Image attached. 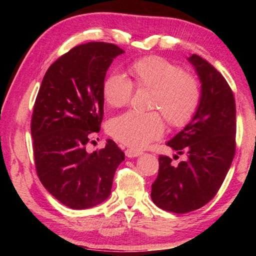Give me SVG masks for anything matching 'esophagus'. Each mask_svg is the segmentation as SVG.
<instances>
[{
  "instance_id": "1",
  "label": "esophagus",
  "mask_w": 256,
  "mask_h": 256,
  "mask_svg": "<svg viewBox=\"0 0 256 256\" xmlns=\"http://www.w3.org/2000/svg\"><path fill=\"white\" fill-rule=\"evenodd\" d=\"M142 152L141 151H136L133 149H128L125 150V156H126L128 158H134V157H138V156H141Z\"/></svg>"
}]
</instances>
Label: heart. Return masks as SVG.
Segmentation results:
<instances>
[{
	"mask_svg": "<svg viewBox=\"0 0 256 256\" xmlns=\"http://www.w3.org/2000/svg\"><path fill=\"white\" fill-rule=\"evenodd\" d=\"M130 80L112 74L102 84V98L107 106L120 108L132 97V86L151 89L150 108L160 110L174 128H183L196 115L201 100L196 76L160 56H146L130 64ZM164 124L158 112H128L110 120L108 132L128 148L144 149L162 138Z\"/></svg>",
	"mask_w": 256,
	"mask_h": 256,
	"instance_id": "heart-1",
	"label": "heart"
}]
</instances>
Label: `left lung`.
<instances>
[{
  "mask_svg": "<svg viewBox=\"0 0 256 256\" xmlns=\"http://www.w3.org/2000/svg\"><path fill=\"white\" fill-rule=\"evenodd\" d=\"M188 60L201 82L200 105L192 120L167 142L188 158L172 166L170 157L159 156L158 176L151 186L154 204L175 214L200 209L214 198L236 150V105L230 86L198 55Z\"/></svg>",
  "mask_w": 256,
  "mask_h": 256,
  "instance_id": "1",
  "label": "left lung"
}]
</instances>
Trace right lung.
Returning <instances> with one entry per match:
<instances>
[{"mask_svg": "<svg viewBox=\"0 0 256 256\" xmlns=\"http://www.w3.org/2000/svg\"><path fill=\"white\" fill-rule=\"evenodd\" d=\"M124 50L110 42L73 47L48 68L32 118L37 175L55 198L71 209L98 206L110 196L125 154L108 138L105 148L88 154L104 116L102 84L116 56Z\"/></svg>", "mask_w": 256, "mask_h": 256, "instance_id": "add662e5", "label": "right lung"}]
</instances>
